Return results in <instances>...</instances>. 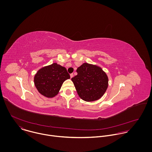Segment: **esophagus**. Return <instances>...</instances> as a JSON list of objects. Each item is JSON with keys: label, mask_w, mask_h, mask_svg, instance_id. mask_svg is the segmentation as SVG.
Wrapping results in <instances>:
<instances>
[{"label": "esophagus", "mask_w": 152, "mask_h": 152, "mask_svg": "<svg viewBox=\"0 0 152 152\" xmlns=\"http://www.w3.org/2000/svg\"><path fill=\"white\" fill-rule=\"evenodd\" d=\"M73 77H74V74H70V77H71V78H72Z\"/></svg>", "instance_id": "esophagus-1"}]
</instances>
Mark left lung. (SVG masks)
Here are the masks:
<instances>
[{
    "label": "left lung",
    "mask_w": 152,
    "mask_h": 152,
    "mask_svg": "<svg viewBox=\"0 0 152 152\" xmlns=\"http://www.w3.org/2000/svg\"><path fill=\"white\" fill-rule=\"evenodd\" d=\"M78 74L71 78L78 96L84 101L92 102L100 99L108 87V77L102 69L85 63L79 66Z\"/></svg>",
    "instance_id": "obj_1"
}]
</instances>
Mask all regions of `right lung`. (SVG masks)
I'll use <instances>...</instances> for the list:
<instances>
[{"label":"right lung","instance_id":"1","mask_svg":"<svg viewBox=\"0 0 152 152\" xmlns=\"http://www.w3.org/2000/svg\"><path fill=\"white\" fill-rule=\"evenodd\" d=\"M69 78L65 67L55 63L40 68L34 75V83L40 94L53 98L58 94L63 83Z\"/></svg>","mask_w":152,"mask_h":152}]
</instances>
